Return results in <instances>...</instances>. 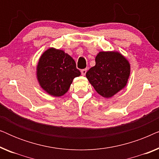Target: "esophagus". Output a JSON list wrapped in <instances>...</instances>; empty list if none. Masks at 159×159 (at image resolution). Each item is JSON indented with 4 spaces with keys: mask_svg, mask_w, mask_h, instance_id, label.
Returning <instances> with one entry per match:
<instances>
[{
    "mask_svg": "<svg viewBox=\"0 0 159 159\" xmlns=\"http://www.w3.org/2000/svg\"><path fill=\"white\" fill-rule=\"evenodd\" d=\"M87 70H88V69H82V70H81L82 75H83V76L85 75V74H86V72H87Z\"/></svg>",
    "mask_w": 159,
    "mask_h": 159,
    "instance_id": "obj_1",
    "label": "esophagus"
}]
</instances>
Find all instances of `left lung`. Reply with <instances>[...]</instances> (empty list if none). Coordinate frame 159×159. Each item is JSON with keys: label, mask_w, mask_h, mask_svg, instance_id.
I'll list each match as a JSON object with an SVG mask.
<instances>
[{"label": "left lung", "mask_w": 159, "mask_h": 159, "mask_svg": "<svg viewBox=\"0 0 159 159\" xmlns=\"http://www.w3.org/2000/svg\"><path fill=\"white\" fill-rule=\"evenodd\" d=\"M130 73L127 60L117 52H100L95 65L87 71L86 77L96 92L110 98L124 88Z\"/></svg>", "instance_id": "left-lung-1"}]
</instances>
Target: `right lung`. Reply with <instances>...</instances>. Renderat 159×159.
<instances>
[{"instance_id": "right-lung-1", "label": "right lung", "mask_w": 159, "mask_h": 159, "mask_svg": "<svg viewBox=\"0 0 159 159\" xmlns=\"http://www.w3.org/2000/svg\"><path fill=\"white\" fill-rule=\"evenodd\" d=\"M40 86L53 96H61L68 91L74 78L80 71L75 60L61 50L50 48L41 56L37 67Z\"/></svg>"}]
</instances>
